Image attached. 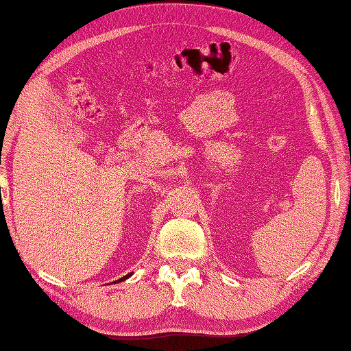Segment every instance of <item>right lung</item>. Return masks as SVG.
Segmentation results:
<instances>
[{
	"instance_id": "right-lung-1",
	"label": "right lung",
	"mask_w": 351,
	"mask_h": 351,
	"mask_svg": "<svg viewBox=\"0 0 351 351\" xmlns=\"http://www.w3.org/2000/svg\"><path fill=\"white\" fill-rule=\"evenodd\" d=\"M131 274H132V273H129V274H126V276H125V278H121L120 280H125V279H128V278H129V276H131Z\"/></svg>"
}]
</instances>
